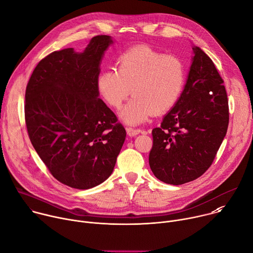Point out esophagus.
I'll return each mask as SVG.
<instances>
[{
	"label": "esophagus",
	"mask_w": 253,
	"mask_h": 253,
	"mask_svg": "<svg viewBox=\"0 0 253 253\" xmlns=\"http://www.w3.org/2000/svg\"><path fill=\"white\" fill-rule=\"evenodd\" d=\"M126 131H127V134L129 136H135V135H137V134H139L141 132L140 129H138V128L136 129V128H132V127H127Z\"/></svg>",
	"instance_id": "1"
}]
</instances>
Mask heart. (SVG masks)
<instances>
[{
    "mask_svg": "<svg viewBox=\"0 0 253 253\" xmlns=\"http://www.w3.org/2000/svg\"><path fill=\"white\" fill-rule=\"evenodd\" d=\"M117 68L104 70L97 78V89L106 103L120 108L131 94L134 97L120 112L130 125L146 121L151 114L160 115L177 103L186 81L184 62L149 46L130 48L120 55Z\"/></svg>",
    "mask_w": 253,
    "mask_h": 253,
    "instance_id": "obj_1",
    "label": "heart"
}]
</instances>
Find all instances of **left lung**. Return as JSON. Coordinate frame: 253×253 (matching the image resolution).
Masks as SVG:
<instances>
[{"mask_svg":"<svg viewBox=\"0 0 253 253\" xmlns=\"http://www.w3.org/2000/svg\"><path fill=\"white\" fill-rule=\"evenodd\" d=\"M192 49L184 90L160 127L152 130L150 168L156 178L172 185L193 181L211 166L229 122L223 79L199 47Z\"/></svg>","mask_w":253,"mask_h":253,"instance_id":"1","label":"left lung"}]
</instances>
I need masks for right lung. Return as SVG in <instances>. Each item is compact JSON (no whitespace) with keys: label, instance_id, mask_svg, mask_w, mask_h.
<instances>
[{"label":"right lung","instance_id":"obj_1","mask_svg":"<svg viewBox=\"0 0 253 253\" xmlns=\"http://www.w3.org/2000/svg\"><path fill=\"white\" fill-rule=\"evenodd\" d=\"M110 36L92 38L83 53L55 51L34 69L25 94L26 126L36 152L59 182L95 187L109 177L126 130L100 98L97 78Z\"/></svg>","mask_w":253,"mask_h":253}]
</instances>
